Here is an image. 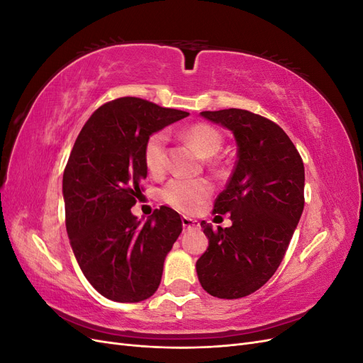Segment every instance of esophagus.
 Returning <instances> with one entry per match:
<instances>
[{
  "label": "esophagus",
  "mask_w": 363,
  "mask_h": 363,
  "mask_svg": "<svg viewBox=\"0 0 363 363\" xmlns=\"http://www.w3.org/2000/svg\"><path fill=\"white\" fill-rule=\"evenodd\" d=\"M182 224H183L184 230H191V228H199L200 227V223L196 221V219H192V218H188V216H183Z\"/></svg>",
  "instance_id": "obj_1"
}]
</instances>
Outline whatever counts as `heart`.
I'll list each match as a JSON object with an SVG mask.
<instances>
[{
  "mask_svg": "<svg viewBox=\"0 0 363 363\" xmlns=\"http://www.w3.org/2000/svg\"><path fill=\"white\" fill-rule=\"evenodd\" d=\"M186 139L195 147L203 157H212L221 150L223 136L208 124H195L184 133ZM167 135L163 131L151 135L144 148L147 168L152 174H159L167 167ZM212 184L207 180L172 179L162 189L163 201L183 213H194L212 195Z\"/></svg>",
  "mask_w": 363,
  "mask_h": 363,
  "instance_id": "b5f03b06",
  "label": "heart"
}]
</instances>
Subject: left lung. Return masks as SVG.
<instances>
[{"mask_svg": "<svg viewBox=\"0 0 363 363\" xmlns=\"http://www.w3.org/2000/svg\"><path fill=\"white\" fill-rule=\"evenodd\" d=\"M232 131L238 160L213 213H230L232 227L201 221L208 247L196 260L206 292L242 298L277 271L304 207V164L283 128L242 108L201 112Z\"/></svg>", "mask_w": 363, "mask_h": 363, "instance_id": "obj_1", "label": "left lung"}]
</instances>
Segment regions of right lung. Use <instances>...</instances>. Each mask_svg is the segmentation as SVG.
I'll use <instances>...</instances> for the list:
<instances>
[{"mask_svg":"<svg viewBox=\"0 0 363 363\" xmlns=\"http://www.w3.org/2000/svg\"><path fill=\"white\" fill-rule=\"evenodd\" d=\"M188 115L123 96L98 107L72 147L63 172L67 232L84 277L108 300L138 303L159 288L182 218L162 206L142 223L130 208L147 177V139Z\"/></svg>","mask_w":363,"mask_h":363,"instance_id":"1","label":"right lung"}]
</instances>
